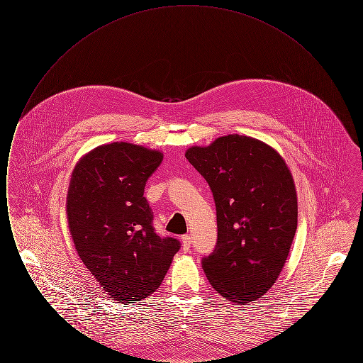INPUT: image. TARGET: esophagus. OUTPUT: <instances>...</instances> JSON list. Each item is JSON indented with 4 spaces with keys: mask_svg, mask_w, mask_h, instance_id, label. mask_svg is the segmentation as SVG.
Returning a JSON list of instances; mask_svg holds the SVG:
<instances>
[{
    "mask_svg": "<svg viewBox=\"0 0 363 363\" xmlns=\"http://www.w3.org/2000/svg\"><path fill=\"white\" fill-rule=\"evenodd\" d=\"M190 245H191V237L190 235H184L182 237V247H184V250L186 252V250H189Z\"/></svg>",
    "mask_w": 363,
    "mask_h": 363,
    "instance_id": "esophagus-1",
    "label": "esophagus"
}]
</instances>
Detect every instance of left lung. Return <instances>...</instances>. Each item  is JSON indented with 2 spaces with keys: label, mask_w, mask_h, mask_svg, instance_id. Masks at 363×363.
I'll list each match as a JSON object with an SVG mask.
<instances>
[{
  "label": "left lung",
  "mask_w": 363,
  "mask_h": 363,
  "mask_svg": "<svg viewBox=\"0 0 363 363\" xmlns=\"http://www.w3.org/2000/svg\"><path fill=\"white\" fill-rule=\"evenodd\" d=\"M213 193L215 252L203 259L211 286L246 305L280 275L298 223V199L286 160L267 143L242 135L218 138L185 152Z\"/></svg>",
  "instance_id": "8db88e82"
}]
</instances>
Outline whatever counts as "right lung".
Returning a JSON list of instances; mask_svg holds the SVG:
<instances>
[{
  "mask_svg": "<svg viewBox=\"0 0 363 363\" xmlns=\"http://www.w3.org/2000/svg\"><path fill=\"white\" fill-rule=\"evenodd\" d=\"M162 151L117 141L76 163L67 194L72 241L86 269L114 301L132 303L155 293L179 242L160 238L144 197Z\"/></svg>",
  "mask_w": 363,
  "mask_h": 363,
  "instance_id": "add662e5",
  "label": "right lung"
}]
</instances>
